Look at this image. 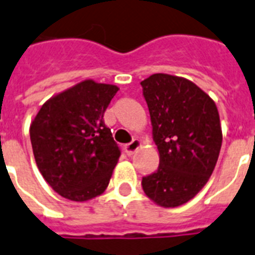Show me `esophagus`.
<instances>
[{
  "instance_id": "esophagus-1",
  "label": "esophagus",
  "mask_w": 255,
  "mask_h": 255,
  "mask_svg": "<svg viewBox=\"0 0 255 255\" xmlns=\"http://www.w3.org/2000/svg\"><path fill=\"white\" fill-rule=\"evenodd\" d=\"M140 145H141L140 140L139 139H133L131 143H128V144H126V145H124V152H126L128 156H132L136 151H137V149H139Z\"/></svg>"
}]
</instances>
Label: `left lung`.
<instances>
[{"label": "left lung", "mask_w": 255, "mask_h": 255, "mask_svg": "<svg viewBox=\"0 0 255 255\" xmlns=\"http://www.w3.org/2000/svg\"><path fill=\"white\" fill-rule=\"evenodd\" d=\"M159 149V168L141 180L144 193L164 208L185 204L204 188L222 144L217 107L193 82L153 74L141 83Z\"/></svg>", "instance_id": "8db88e82"}]
</instances>
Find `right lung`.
I'll list each match as a JSON object with an SVG mask.
<instances>
[{
  "label": "right lung",
  "instance_id": "1",
  "mask_svg": "<svg viewBox=\"0 0 255 255\" xmlns=\"http://www.w3.org/2000/svg\"><path fill=\"white\" fill-rule=\"evenodd\" d=\"M119 88L85 81L41 107L30 126L38 169L62 197L87 201L108 186L120 148L103 116Z\"/></svg>",
  "mask_w": 255,
  "mask_h": 255
}]
</instances>
